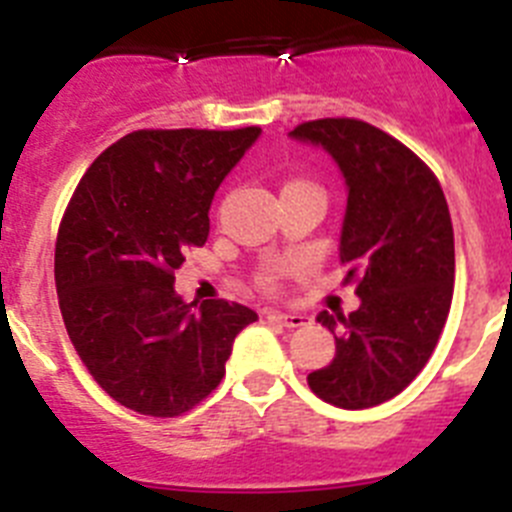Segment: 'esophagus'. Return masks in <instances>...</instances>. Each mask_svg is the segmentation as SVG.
<instances>
[{
    "label": "esophagus",
    "mask_w": 512,
    "mask_h": 512,
    "mask_svg": "<svg viewBox=\"0 0 512 512\" xmlns=\"http://www.w3.org/2000/svg\"><path fill=\"white\" fill-rule=\"evenodd\" d=\"M269 320L284 325V328H302L307 323V318L300 312H269Z\"/></svg>",
    "instance_id": "34e87169"
}]
</instances>
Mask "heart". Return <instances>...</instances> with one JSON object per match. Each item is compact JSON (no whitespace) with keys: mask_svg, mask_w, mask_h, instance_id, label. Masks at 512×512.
<instances>
[{"mask_svg":"<svg viewBox=\"0 0 512 512\" xmlns=\"http://www.w3.org/2000/svg\"><path fill=\"white\" fill-rule=\"evenodd\" d=\"M292 189H315V187H312V184H307V182H289V184H284L282 192H292ZM274 284H277V274H274V271H266L264 277H261V287L271 289Z\"/></svg>","mask_w":512,"mask_h":512,"instance_id":"b5f03b06","label":"heart"}]
</instances>
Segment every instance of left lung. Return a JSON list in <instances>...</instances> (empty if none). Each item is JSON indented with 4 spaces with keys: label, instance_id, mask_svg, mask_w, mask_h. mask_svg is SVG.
Segmentation results:
<instances>
[{
    "label": "left lung",
    "instance_id": "1",
    "mask_svg": "<svg viewBox=\"0 0 512 512\" xmlns=\"http://www.w3.org/2000/svg\"><path fill=\"white\" fill-rule=\"evenodd\" d=\"M289 135L325 148L346 179L338 251L346 284H356L361 300L351 315H318L336 336V356L307 374V384L336 408H374L418 377L449 318V205L433 171L369 122L325 117L302 122Z\"/></svg>",
    "mask_w": 512,
    "mask_h": 512
}]
</instances>
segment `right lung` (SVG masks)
I'll use <instances>...</instances> for the list:
<instances>
[{
	"label": "right lung",
	"mask_w": 512,
	"mask_h": 512,
	"mask_svg": "<svg viewBox=\"0 0 512 512\" xmlns=\"http://www.w3.org/2000/svg\"><path fill=\"white\" fill-rule=\"evenodd\" d=\"M261 128L135 130L81 176L56 241L63 323L94 382L153 418L200 405L235 336L259 315L246 305L184 302L174 271L205 246L210 205Z\"/></svg>",
	"instance_id": "right-lung-1"
}]
</instances>
